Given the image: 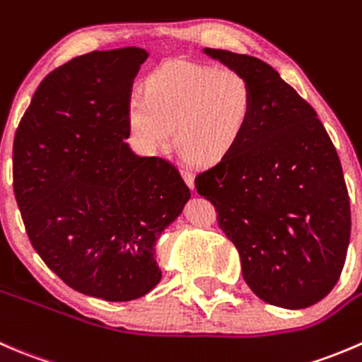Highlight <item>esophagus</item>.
<instances>
[{
	"instance_id": "obj_1",
	"label": "esophagus",
	"mask_w": 362,
	"mask_h": 362,
	"mask_svg": "<svg viewBox=\"0 0 362 362\" xmlns=\"http://www.w3.org/2000/svg\"><path fill=\"white\" fill-rule=\"evenodd\" d=\"M181 176H182V180H185V182L186 185L189 186V188H195V177H193V173L192 170H188V169H182L181 170Z\"/></svg>"
}]
</instances>
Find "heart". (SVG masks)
I'll return each instance as SVG.
<instances>
[{
    "label": "heart",
    "mask_w": 362,
    "mask_h": 362,
    "mask_svg": "<svg viewBox=\"0 0 362 362\" xmlns=\"http://www.w3.org/2000/svg\"><path fill=\"white\" fill-rule=\"evenodd\" d=\"M253 110L248 78L230 68L174 59L144 81V96L132 95L124 121L132 146L144 156L158 155L170 142L195 163L227 158L245 135Z\"/></svg>",
    "instance_id": "1"
}]
</instances>
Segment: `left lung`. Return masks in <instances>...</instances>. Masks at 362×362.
Listing matches in <instances>:
<instances>
[{"mask_svg":"<svg viewBox=\"0 0 362 362\" xmlns=\"http://www.w3.org/2000/svg\"><path fill=\"white\" fill-rule=\"evenodd\" d=\"M248 78L253 110L227 158L195 177L241 255L257 298L287 310L322 301L350 243V200L338 153L317 112L262 59L204 47Z\"/></svg>","mask_w":362,"mask_h":362,"instance_id":"left-lung-1","label":"left lung"}]
</instances>
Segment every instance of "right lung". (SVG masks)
Instances as JSON below:
<instances>
[{
	"instance_id": "add662e5",
	"label": "right lung",
	"mask_w": 362,
	"mask_h": 362,
	"mask_svg": "<svg viewBox=\"0 0 362 362\" xmlns=\"http://www.w3.org/2000/svg\"><path fill=\"white\" fill-rule=\"evenodd\" d=\"M148 56L123 47L61 64L13 139V192L31 245L68 287L103 301H134L160 284L156 241L192 197L173 163L124 142Z\"/></svg>"
}]
</instances>
